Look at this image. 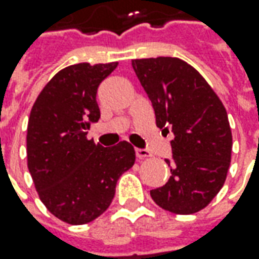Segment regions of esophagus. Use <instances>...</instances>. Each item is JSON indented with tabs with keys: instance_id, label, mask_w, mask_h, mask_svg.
Instances as JSON below:
<instances>
[{
	"instance_id": "34e87169",
	"label": "esophagus",
	"mask_w": 259,
	"mask_h": 259,
	"mask_svg": "<svg viewBox=\"0 0 259 259\" xmlns=\"http://www.w3.org/2000/svg\"><path fill=\"white\" fill-rule=\"evenodd\" d=\"M136 156L138 159H146V157H150V152L147 149H136Z\"/></svg>"
}]
</instances>
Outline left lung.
Instances as JSON below:
<instances>
[{
	"instance_id": "8db88e82",
	"label": "left lung",
	"mask_w": 259,
	"mask_h": 259,
	"mask_svg": "<svg viewBox=\"0 0 259 259\" xmlns=\"http://www.w3.org/2000/svg\"><path fill=\"white\" fill-rule=\"evenodd\" d=\"M132 66L152 102L157 127L174 135L172 157L165 159L170 178L150 196L172 213H195L227 179L232 150L227 110L206 80L181 58H142Z\"/></svg>"
}]
</instances>
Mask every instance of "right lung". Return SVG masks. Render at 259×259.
Segmentation results:
<instances>
[{
  "label": "right lung",
  "mask_w": 259,
  "mask_h": 259,
  "mask_svg": "<svg viewBox=\"0 0 259 259\" xmlns=\"http://www.w3.org/2000/svg\"><path fill=\"white\" fill-rule=\"evenodd\" d=\"M117 63H80L58 71L32 106L27 159L41 202L58 219L83 225L112 203L120 175L135 165L127 142L103 147L85 138L100 119L97 89Z\"/></svg>",
  "instance_id": "obj_1"
}]
</instances>
